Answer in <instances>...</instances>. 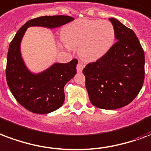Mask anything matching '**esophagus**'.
I'll use <instances>...</instances> for the list:
<instances>
[{
    "instance_id": "esophagus-1",
    "label": "esophagus",
    "mask_w": 151,
    "mask_h": 151,
    "mask_svg": "<svg viewBox=\"0 0 151 151\" xmlns=\"http://www.w3.org/2000/svg\"><path fill=\"white\" fill-rule=\"evenodd\" d=\"M84 67H85V65H84L83 63H78V65H77V71H78V73L82 72V70H83Z\"/></svg>"
}]
</instances>
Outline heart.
I'll use <instances>...</instances> for the list:
<instances>
[{
    "label": "heart",
    "instance_id": "b5f03b06",
    "mask_svg": "<svg viewBox=\"0 0 151 151\" xmlns=\"http://www.w3.org/2000/svg\"><path fill=\"white\" fill-rule=\"evenodd\" d=\"M63 43L70 49H78L86 62L103 57L113 45L115 28L111 22L100 19H81L70 23L61 32Z\"/></svg>",
    "mask_w": 151,
    "mask_h": 151
}]
</instances>
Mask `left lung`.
<instances>
[{
    "label": "left lung",
    "mask_w": 151,
    "mask_h": 151,
    "mask_svg": "<svg viewBox=\"0 0 151 151\" xmlns=\"http://www.w3.org/2000/svg\"><path fill=\"white\" fill-rule=\"evenodd\" d=\"M116 42L96 62L83 69L86 86L93 105L102 109H119L139 94L145 77L144 50L134 32L110 18Z\"/></svg>",
    "instance_id": "8db88e82"
}]
</instances>
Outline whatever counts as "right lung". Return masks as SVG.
<instances>
[{
	"mask_svg": "<svg viewBox=\"0 0 151 151\" xmlns=\"http://www.w3.org/2000/svg\"><path fill=\"white\" fill-rule=\"evenodd\" d=\"M68 16H44L32 19L23 25L12 40L7 55L6 80L15 99L28 111L47 114L59 109L65 100L64 86L77 73L78 60L55 63L42 73L33 74L22 60L19 46L27 27L54 28L73 20Z\"/></svg>",
	"mask_w": 151,
	"mask_h": 151,
	"instance_id": "1",
	"label": "right lung"
}]
</instances>
